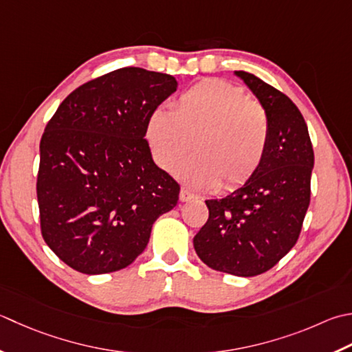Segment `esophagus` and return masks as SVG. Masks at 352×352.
Wrapping results in <instances>:
<instances>
[{
	"label": "esophagus",
	"instance_id": "obj_1",
	"mask_svg": "<svg viewBox=\"0 0 352 352\" xmlns=\"http://www.w3.org/2000/svg\"><path fill=\"white\" fill-rule=\"evenodd\" d=\"M192 198H195V195L192 194V192H189L188 189L183 188V189L180 190V201H183V203H184V201H190Z\"/></svg>",
	"mask_w": 352,
	"mask_h": 352
}]
</instances>
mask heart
Here are the masks:
<instances>
[{
    "instance_id": "b5f03b06",
    "label": "heart",
    "mask_w": 352,
    "mask_h": 352,
    "mask_svg": "<svg viewBox=\"0 0 352 352\" xmlns=\"http://www.w3.org/2000/svg\"><path fill=\"white\" fill-rule=\"evenodd\" d=\"M158 168L174 170L196 140L197 155L177 169L194 189L235 190L258 174L272 140L267 109L243 88L221 79L192 85L174 102V111L154 108L144 123Z\"/></svg>"
}]
</instances>
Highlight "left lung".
I'll list each match as a JSON object with an SVG mask.
<instances>
[{
    "label": "left lung",
    "instance_id": "1",
    "mask_svg": "<svg viewBox=\"0 0 352 352\" xmlns=\"http://www.w3.org/2000/svg\"><path fill=\"white\" fill-rule=\"evenodd\" d=\"M259 99L272 123L265 162L243 188L206 199L209 218L194 238L213 270L256 276L276 265L299 239L311 197L314 151L299 108L254 74L235 72Z\"/></svg>",
    "mask_w": 352,
    "mask_h": 352
}]
</instances>
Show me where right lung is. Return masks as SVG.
Instances as JSON below:
<instances>
[{"instance_id":"1","label":"right lung","mask_w":352,"mask_h":352,"mask_svg":"<svg viewBox=\"0 0 352 352\" xmlns=\"http://www.w3.org/2000/svg\"><path fill=\"white\" fill-rule=\"evenodd\" d=\"M177 89L174 76L123 67L76 88L39 144L36 195L47 245L76 272L128 267L180 184L157 166L144 139L149 113Z\"/></svg>"}]
</instances>
